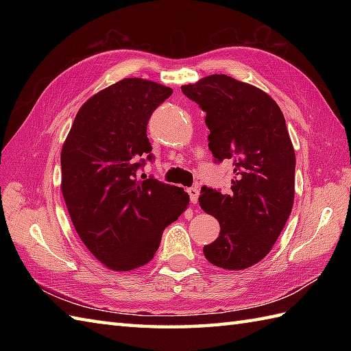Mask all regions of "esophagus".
I'll return each instance as SVG.
<instances>
[{"label": "esophagus", "instance_id": "obj_1", "mask_svg": "<svg viewBox=\"0 0 351 351\" xmlns=\"http://www.w3.org/2000/svg\"><path fill=\"white\" fill-rule=\"evenodd\" d=\"M189 195H190L191 204H197V199H199V189H197V187H191V189H189Z\"/></svg>", "mask_w": 351, "mask_h": 351}]
</instances>
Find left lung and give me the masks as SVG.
I'll use <instances>...</instances> for the list:
<instances>
[{
	"instance_id": "left-lung-1",
	"label": "left lung",
	"mask_w": 351,
	"mask_h": 351,
	"mask_svg": "<svg viewBox=\"0 0 351 351\" xmlns=\"http://www.w3.org/2000/svg\"><path fill=\"white\" fill-rule=\"evenodd\" d=\"M181 90L206 113L215 161L234 166L229 195L200 191V208L220 223L204 255L215 267L244 270L270 253L293 210L295 154L285 117L270 95L223 73Z\"/></svg>"
}]
</instances>
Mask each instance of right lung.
<instances>
[{
	"instance_id": "1",
	"label": "right lung",
	"mask_w": 351,
	"mask_h": 351,
	"mask_svg": "<svg viewBox=\"0 0 351 351\" xmlns=\"http://www.w3.org/2000/svg\"><path fill=\"white\" fill-rule=\"evenodd\" d=\"M171 93L149 80L117 81L83 104L63 143L62 193L73 228L110 270L147 264L189 206L184 189L137 175L145 160L136 161L152 151L149 117Z\"/></svg>"
}]
</instances>
